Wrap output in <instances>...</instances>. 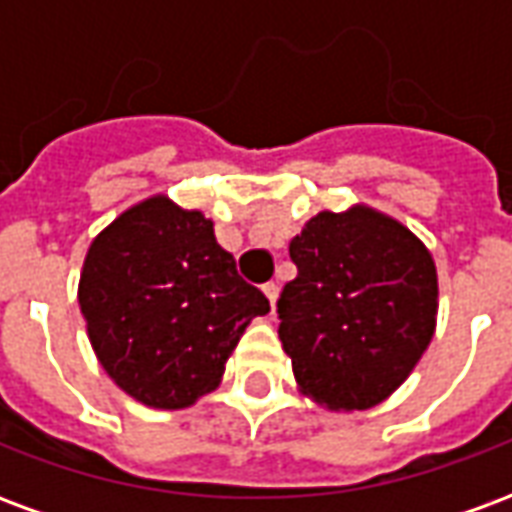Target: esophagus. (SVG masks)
Listing matches in <instances>:
<instances>
[{"instance_id":"34e87169","label":"esophagus","mask_w":512,"mask_h":512,"mask_svg":"<svg viewBox=\"0 0 512 512\" xmlns=\"http://www.w3.org/2000/svg\"><path fill=\"white\" fill-rule=\"evenodd\" d=\"M263 293H266V299L271 301V310H274V304H277V296H279V288L274 285V282H266V285H263Z\"/></svg>"}]
</instances>
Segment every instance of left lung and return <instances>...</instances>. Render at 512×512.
Instances as JSON below:
<instances>
[{"instance_id":"obj_1","label":"left lung","mask_w":512,"mask_h":512,"mask_svg":"<svg viewBox=\"0 0 512 512\" xmlns=\"http://www.w3.org/2000/svg\"><path fill=\"white\" fill-rule=\"evenodd\" d=\"M296 279L277 301L296 381L334 411L395 392L436 329L439 285L425 246L370 208L323 211L290 241Z\"/></svg>"}]
</instances>
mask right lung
<instances>
[{"label":"right lung","mask_w":512,"mask_h":512,"mask_svg":"<svg viewBox=\"0 0 512 512\" xmlns=\"http://www.w3.org/2000/svg\"><path fill=\"white\" fill-rule=\"evenodd\" d=\"M79 304L106 373L153 408H186L216 389L249 321L271 310L213 224L167 197L139 202L95 238Z\"/></svg>","instance_id":"right-lung-1"}]
</instances>
